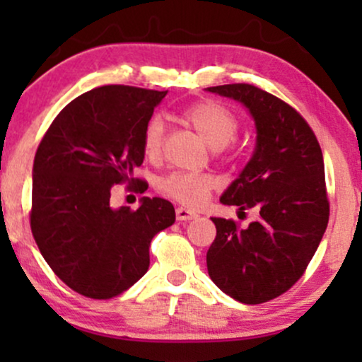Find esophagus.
<instances>
[{"label":"esophagus","instance_id":"obj_1","mask_svg":"<svg viewBox=\"0 0 362 362\" xmlns=\"http://www.w3.org/2000/svg\"><path fill=\"white\" fill-rule=\"evenodd\" d=\"M175 216H177V221H190V219L197 218V214H195L194 211L185 209V207H177Z\"/></svg>","mask_w":362,"mask_h":362}]
</instances>
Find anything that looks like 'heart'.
Listing matches in <instances>:
<instances>
[{
	"instance_id": "obj_1",
	"label": "heart",
	"mask_w": 362,
	"mask_h": 362,
	"mask_svg": "<svg viewBox=\"0 0 362 362\" xmlns=\"http://www.w3.org/2000/svg\"><path fill=\"white\" fill-rule=\"evenodd\" d=\"M182 119L202 139L214 149H223L236 139L240 132V119L233 110L223 103L202 100L182 110ZM165 124L158 115L148 120L143 131V151L149 160L160 158L163 151ZM214 177L207 173L175 172L158 182V189L163 195L187 207H197L206 201L214 189Z\"/></svg>"
}]
</instances>
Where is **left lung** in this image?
I'll return each instance as SVG.
<instances>
[{"label":"left lung","instance_id":"1","mask_svg":"<svg viewBox=\"0 0 362 362\" xmlns=\"http://www.w3.org/2000/svg\"><path fill=\"white\" fill-rule=\"evenodd\" d=\"M207 90L242 102L255 119V153L221 202L259 213L245 230L233 219L213 218L207 272L233 300L260 305L301 279L327 230L322 148L300 112L276 95L250 83Z\"/></svg>","mask_w":362,"mask_h":362}]
</instances>
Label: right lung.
<instances>
[{
    "label": "right lung",
    "mask_w": 362,
    "mask_h": 362,
    "mask_svg": "<svg viewBox=\"0 0 362 362\" xmlns=\"http://www.w3.org/2000/svg\"><path fill=\"white\" fill-rule=\"evenodd\" d=\"M167 91L105 85L80 95L45 131L34 160L30 228L40 253L68 288L110 300L149 267V243L175 223L172 202L143 197L138 209L110 207V190L143 165V131Z\"/></svg>",
    "instance_id": "obj_1"
}]
</instances>
